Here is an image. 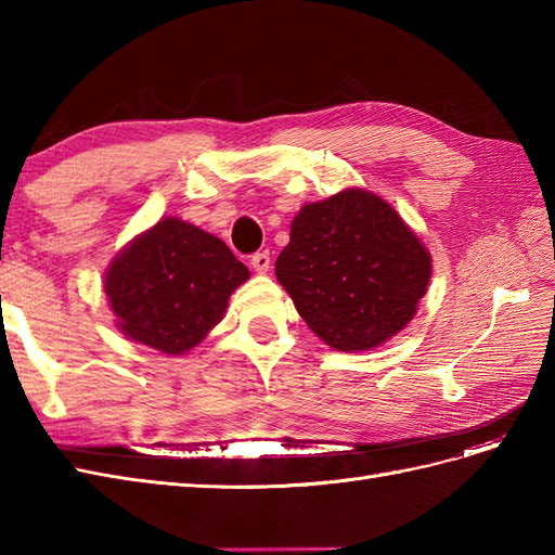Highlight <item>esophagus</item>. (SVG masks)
Here are the masks:
<instances>
[{
	"instance_id": "esophagus-1",
	"label": "esophagus",
	"mask_w": 555,
	"mask_h": 555,
	"mask_svg": "<svg viewBox=\"0 0 555 555\" xmlns=\"http://www.w3.org/2000/svg\"><path fill=\"white\" fill-rule=\"evenodd\" d=\"M249 263L257 273H266L268 268H271V251H268V249L255 251V255H251V259H249Z\"/></svg>"
}]
</instances>
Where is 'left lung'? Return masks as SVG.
Here are the masks:
<instances>
[{
  "label": "left lung",
  "mask_w": 555,
  "mask_h": 555,
  "mask_svg": "<svg viewBox=\"0 0 555 555\" xmlns=\"http://www.w3.org/2000/svg\"><path fill=\"white\" fill-rule=\"evenodd\" d=\"M275 275L319 338L359 351L389 340L414 317L430 257L389 204L347 190L296 215Z\"/></svg>",
  "instance_id": "left-lung-1"
}]
</instances>
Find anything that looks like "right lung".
Listing matches in <instances>:
<instances>
[{"label": "right lung", "mask_w": 555, "mask_h": 555, "mask_svg": "<svg viewBox=\"0 0 555 555\" xmlns=\"http://www.w3.org/2000/svg\"><path fill=\"white\" fill-rule=\"evenodd\" d=\"M247 278V266L220 238L166 217L113 261L104 289L131 340L182 354L220 322Z\"/></svg>", "instance_id": "right-lung-1"}]
</instances>
